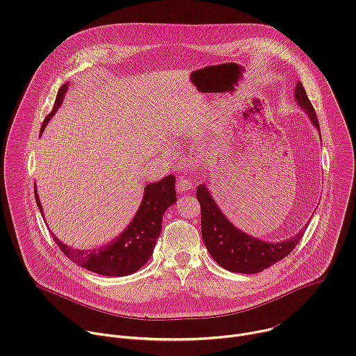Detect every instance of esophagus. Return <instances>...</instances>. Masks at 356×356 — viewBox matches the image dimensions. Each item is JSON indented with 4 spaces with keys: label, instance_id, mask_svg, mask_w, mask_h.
<instances>
[{
    "label": "esophagus",
    "instance_id": "esophagus-1",
    "mask_svg": "<svg viewBox=\"0 0 356 356\" xmlns=\"http://www.w3.org/2000/svg\"><path fill=\"white\" fill-rule=\"evenodd\" d=\"M191 189H193L192 181H189L188 178L179 177V178H178V182H177V191H178L179 193H185V192H188V191H191Z\"/></svg>",
    "mask_w": 356,
    "mask_h": 356
}]
</instances>
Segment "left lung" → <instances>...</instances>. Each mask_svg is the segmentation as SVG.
<instances>
[{"mask_svg":"<svg viewBox=\"0 0 356 356\" xmlns=\"http://www.w3.org/2000/svg\"><path fill=\"white\" fill-rule=\"evenodd\" d=\"M295 101L306 112L313 126L320 133V124L312 102L300 81L295 87ZM321 137V134H320ZM196 197L200 203L202 238L211 255L222 268L237 273H258L277 261L289 255L303 237L310 220L295 236L282 241H264L252 237L236 227L219 204L211 197L204 184L196 189Z\"/></svg>","mask_w":356,"mask_h":356,"instance_id":"1","label":"left lung"}]
</instances>
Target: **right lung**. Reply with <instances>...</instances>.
Returning a JSON list of instances; mask_svg holds the SVG:
<instances>
[{"label":"right lung","instance_id":"1","mask_svg":"<svg viewBox=\"0 0 356 356\" xmlns=\"http://www.w3.org/2000/svg\"><path fill=\"white\" fill-rule=\"evenodd\" d=\"M67 90L68 83L63 84L58 90L53 111L46 116L40 133L61 106ZM35 199L44 219L36 185ZM175 202V177L168 175L159 182H150L146 185L143 200H141L131 222L116 238L105 245H99L92 250H79L64 244L51 232L50 233L65 257L80 266L105 276H126L137 272L152 258L156 243L161 234L164 213Z\"/></svg>","mask_w":356,"mask_h":356}]
</instances>
